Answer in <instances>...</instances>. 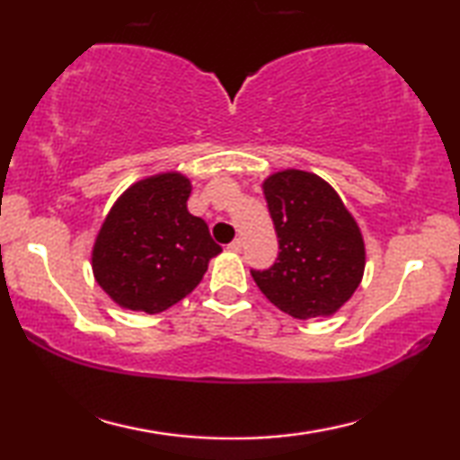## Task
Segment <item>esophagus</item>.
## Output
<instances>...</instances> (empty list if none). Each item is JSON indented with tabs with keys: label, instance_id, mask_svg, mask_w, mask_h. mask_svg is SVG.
Instances as JSON below:
<instances>
[{
	"label": "esophagus",
	"instance_id": "obj_1",
	"mask_svg": "<svg viewBox=\"0 0 460 460\" xmlns=\"http://www.w3.org/2000/svg\"><path fill=\"white\" fill-rule=\"evenodd\" d=\"M241 247H243V243H241V239L231 241V243L227 245L229 252H233V253H239V252H241Z\"/></svg>",
	"mask_w": 460,
	"mask_h": 460
}]
</instances>
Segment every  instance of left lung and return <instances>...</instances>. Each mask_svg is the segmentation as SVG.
<instances>
[{"label": "left lung", "mask_w": 460, "mask_h": 460, "mask_svg": "<svg viewBox=\"0 0 460 460\" xmlns=\"http://www.w3.org/2000/svg\"><path fill=\"white\" fill-rule=\"evenodd\" d=\"M261 189L279 253L270 270L252 271L255 284L271 305L300 321L337 314L365 271L355 217L324 178L306 170H279Z\"/></svg>", "instance_id": "8db88e82"}]
</instances>
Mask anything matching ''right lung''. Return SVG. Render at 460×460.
I'll list each match as a JSON object with an SVG mask.
<instances>
[{"label":"right lung","instance_id":"add662e5","mask_svg":"<svg viewBox=\"0 0 460 460\" xmlns=\"http://www.w3.org/2000/svg\"><path fill=\"white\" fill-rule=\"evenodd\" d=\"M192 184L176 170L128 186L91 249L97 284L123 310L158 314L200 284L221 253L207 223L189 213Z\"/></svg>","mask_w":460,"mask_h":460}]
</instances>
